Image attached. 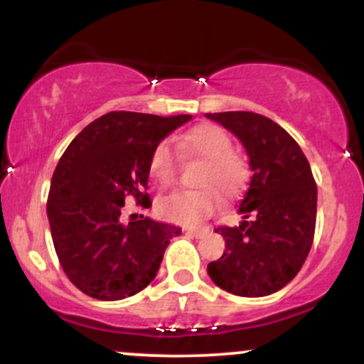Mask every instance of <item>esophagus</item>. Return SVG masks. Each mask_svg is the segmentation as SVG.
Wrapping results in <instances>:
<instances>
[{"label": "esophagus", "mask_w": 364, "mask_h": 364, "mask_svg": "<svg viewBox=\"0 0 364 364\" xmlns=\"http://www.w3.org/2000/svg\"><path fill=\"white\" fill-rule=\"evenodd\" d=\"M186 232L188 235H193L195 237H202L208 232V228H188Z\"/></svg>", "instance_id": "obj_1"}]
</instances>
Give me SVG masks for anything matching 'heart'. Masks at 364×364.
I'll return each mask as SVG.
<instances>
[{"instance_id":"1","label":"heart","mask_w":364,"mask_h":364,"mask_svg":"<svg viewBox=\"0 0 364 364\" xmlns=\"http://www.w3.org/2000/svg\"><path fill=\"white\" fill-rule=\"evenodd\" d=\"M183 147L203 161L196 176L195 190H174L157 200V212L171 223L193 225L214 214L224 202H235L248 181L243 156L232 149V140L217 124H200L185 133ZM149 173L154 181L168 186L176 176V154L168 140L154 147L149 159Z\"/></svg>"}]
</instances>
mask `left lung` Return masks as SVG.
<instances>
[{
  "label": "left lung",
  "mask_w": 364,
  "mask_h": 364,
  "mask_svg": "<svg viewBox=\"0 0 364 364\" xmlns=\"http://www.w3.org/2000/svg\"><path fill=\"white\" fill-rule=\"evenodd\" d=\"M243 141L253 176L237 212L240 228L219 225L225 252L207 265L220 289L260 298L282 289L301 270L316 224V183L289 133L250 111L207 114Z\"/></svg>",
  "instance_id": "obj_1"
}]
</instances>
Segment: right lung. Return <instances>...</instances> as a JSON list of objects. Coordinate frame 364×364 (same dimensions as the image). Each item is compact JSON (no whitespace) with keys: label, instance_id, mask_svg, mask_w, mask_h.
<instances>
[{"label":"right lung","instance_id":"1","mask_svg":"<svg viewBox=\"0 0 364 364\" xmlns=\"http://www.w3.org/2000/svg\"><path fill=\"white\" fill-rule=\"evenodd\" d=\"M190 114L112 111L92 121L65 150L48 196V219L63 272L87 296L118 301L157 275L176 225L149 217L121 223L124 200L149 208V159Z\"/></svg>","mask_w":364,"mask_h":364}]
</instances>
